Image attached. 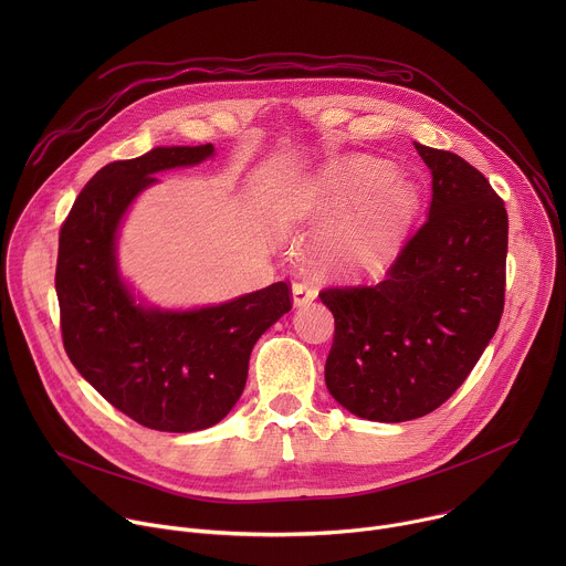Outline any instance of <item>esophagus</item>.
<instances>
[{
  "instance_id": "1",
  "label": "esophagus",
  "mask_w": 566,
  "mask_h": 566,
  "mask_svg": "<svg viewBox=\"0 0 566 566\" xmlns=\"http://www.w3.org/2000/svg\"><path fill=\"white\" fill-rule=\"evenodd\" d=\"M291 297H293V306L300 308V306H306L315 300V289L308 284V282H295L291 286Z\"/></svg>"
}]
</instances>
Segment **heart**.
Instances as JSON below:
<instances>
[{"label": "heart", "mask_w": 566, "mask_h": 566, "mask_svg": "<svg viewBox=\"0 0 566 566\" xmlns=\"http://www.w3.org/2000/svg\"><path fill=\"white\" fill-rule=\"evenodd\" d=\"M284 208L295 221L332 219L317 247L329 271L374 277L398 255L419 208V190L394 175L387 160L352 154L297 181Z\"/></svg>", "instance_id": "1"}]
</instances>
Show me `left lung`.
<instances>
[{"label":"left lung","instance_id":"1","mask_svg":"<svg viewBox=\"0 0 566 566\" xmlns=\"http://www.w3.org/2000/svg\"><path fill=\"white\" fill-rule=\"evenodd\" d=\"M432 175L426 223L376 286L319 293L336 319L329 394L352 415L400 423L461 387L504 313L509 214L461 156L415 143Z\"/></svg>","mask_w":566,"mask_h":566}]
</instances>
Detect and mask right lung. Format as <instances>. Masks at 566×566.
I'll use <instances>...</instances> for the list:
<instances>
[{
    "mask_svg": "<svg viewBox=\"0 0 566 566\" xmlns=\"http://www.w3.org/2000/svg\"><path fill=\"white\" fill-rule=\"evenodd\" d=\"M214 156L208 145L154 147L114 160L77 195L60 230L55 291L69 360L103 398L158 432H197L239 400L260 336L291 311L286 282L199 308L145 304L118 269V232L154 175Z\"/></svg>",
    "mask_w": 566,
    "mask_h": 566,
    "instance_id": "right-lung-1",
    "label": "right lung"
}]
</instances>
